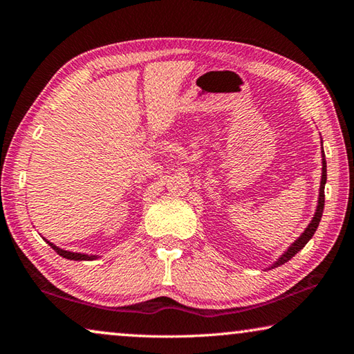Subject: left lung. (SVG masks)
Returning <instances> with one entry per match:
<instances>
[{"instance_id": "8db88e82", "label": "left lung", "mask_w": 354, "mask_h": 354, "mask_svg": "<svg viewBox=\"0 0 354 354\" xmlns=\"http://www.w3.org/2000/svg\"><path fill=\"white\" fill-rule=\"evenodd\" d=\"M323 167H322V183H320V195H319V206H317V211L313 221H310L309 226L304 230V232L301 236H299L295 242H293L289 250L286 251V253L279 257L278 262L273 263V267H278V266H283L287 261H290L293 256H295L299 250H301L304 245L309 242V239H313L314 232L317 231V227H319V223L322 220V214H323V207H325V184H326V160H325V153H323Z\"/></svg>"}]
</instances>
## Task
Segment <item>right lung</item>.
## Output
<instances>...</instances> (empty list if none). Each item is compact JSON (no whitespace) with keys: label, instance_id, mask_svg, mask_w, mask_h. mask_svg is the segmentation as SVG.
<instances>
[{"label":"right lung","instance_id":"obj_1","mask_svg":"<svg viewBox=\"0 0 354 354\" xmlns=\"http://www.w3.org/2000/svg\"><path fill=\"white\" fill-rule=\"evenodd\" d=\"M50 247L55 250L59 256H62V257H65V259H70V261H92L97 257V256H88V254H81V253H71V251H65V250L57 248L56 245H53V243H50Z\"/></svg>","mask_w":354,"mask_h":354}]
</instances>
